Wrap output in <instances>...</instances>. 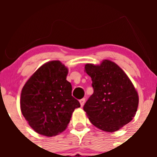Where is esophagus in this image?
<instances>
[{
    "instance_id": "obj_1",
    "label": "esophagus",
    "mask_w": 157,
    "mask_h": 157,
    "mask_svg": "<svg viewBox=\"0 0 157 157\" xmlns=\"http://www.w3.org/2000/svg\"><path fill=\"white\" fill-rule=\"evenodd\" d=\"M85 101H86V99H82L80 100V105H81V107L83 106V105H84L85 103Z\"/></svg>"
}]
</instances>
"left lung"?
Segmentation results:
<instances>
[{"label": "left lung", "instance_id": "left-lung-1", "mask_svg": "<svg viewBox=\"0 0 157 157\" xmlns=\"http://www.w3.org/2000/svg\"><path fill=\"white\" fill-rule=\"evenodd\" d=\"M93 93L83 106L90 122L96 128L114 132L135 115L139 98L132 82L115 63L104 60L99 65L86 64Z\"/></svg>", "mask_w": 157, "mask_h": 157}]
</instances>
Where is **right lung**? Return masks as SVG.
I'll use <instances>...</instances> for the list:
<instances>
[{
    "label": "right lung",
    "instance_id": "add662e5",
    "mask_svg": "<svg viewBox=\"0 0 157 157\" xmlns=\"http://www.w3.org/2000/svg\"><path fill=\"white\" fill-rule=\"evenodd\" d=\"M68 70L59 61L41 66L25 83L20 109L29 126L38 134L52 137L66 129L74 109L80 107L66 80Z\"/></svg>",
    "mask_w": 157,
    "mask_h": 157
}]
</instances>
